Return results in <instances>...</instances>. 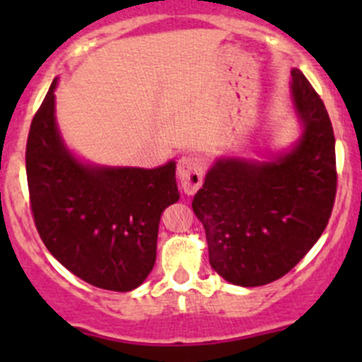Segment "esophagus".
Masks as SVG:
<instances>
[{
    "instance_id": "esophagus-1",
    "label": "esophagus",
    "mask_w": 362,
    "mask_h": 362,
    "mask_svg": "<svg viewBox=\"0 0 362 362\" xmlns=\"http://www.w3.org/2000/svg\"><path fill=\"white\" fill-rule=\"evenodd\" d=\"M204 163L198 156H184L177 164V177L185 194H194L203 184Z\"/></svg>"
}]
</instances>
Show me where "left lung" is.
<instances>
[{
  "mask_svg": "<svg viewBox=\"0 0 362 362\" xmlns=\"http://www.w3.org/2000/svg\"><path fill=\"white\" fill-rule=\"evenodd\" d=\"M291 93L303 134L266 163L218 159L192 199L218 275L242 287L279 280L326 229L337 196L334 133L312 83L293 69Z\"/></svg>",
  "mask_w": 362,
  "mask_h": 362,
  "instance_id": "8db88e82",
  "label": "left lung"
}]
</instances>
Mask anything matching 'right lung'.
<instances>
[{"mask_svg": "<svg viewBox=\"0 0 362 362\" xmlns=\"http://www.w3.org/2000/svg\"><path fill=\"white\" fill-rule=\"evenodd\" d=\"M56 83L33 117L25 145L35 226L73 275L100 289L127 293L154 268L160 214L180 198L175 163L154 170L80 163L57 129Z\"/></svg>", "mask_w": 362, "mask_h": 362, "instance_id": "1", "label": "right lung"}]
</instances>
